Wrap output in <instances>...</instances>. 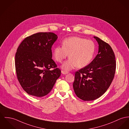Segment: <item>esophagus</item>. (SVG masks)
<instances>
[{
  "mask_svg": "<svg viewBox=\"0 0 129 129\" xmlns=\"http://www.w3.org/2000/svg\"><path fill=\"white\" fill-rule=\"evenodd\" d=\"M61 73H62V74H64V75H66V74H68L69 72H67V71H63V70H62V71H61Z\"/></svg>",
  "mask_w": 129,
  "mask_h": 129,
  "instance_id": "1",
  "label": "esophagus"
}]
</instances>
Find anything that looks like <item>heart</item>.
<instances>
[{
  "label": "heart",
  "instance_id": "1",
  "mask_svg": "<svg viewBox=\"0 0 129 129\" xmlns=\"http://www.w3.org/2000/svg\"><path fill=\"white\" fill-rule=\"evenodd\" d=\"M95 50V44L92 41L74 36L63 40L62 46L56 47L53 55L57 62L62 63L69 53V59L63 64L61 68L69 71L77 66L81 68L88 65L94 57Z\"/></svg>",
  "mask_w": 129,
  "mask_h": 129
}]
</instances>
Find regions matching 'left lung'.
<instances>
[{"label": "left lung", "mask_w": 129, "mask_h": 129, "mask_svg": "<svg viewBox=\"0 0 129 129\" xmlns=\"http://www.w3.org/2000/svg\"><path fill=\"white\" fill-rule=\"evenodd\" d=\"M99 44L98 53L88 65L75 73L73 88L75 94L85 101L102 96L109 88L114 77L116 61L109 44L94 36Z\"/></svg>", "instance_id": "1"}]
</instances>
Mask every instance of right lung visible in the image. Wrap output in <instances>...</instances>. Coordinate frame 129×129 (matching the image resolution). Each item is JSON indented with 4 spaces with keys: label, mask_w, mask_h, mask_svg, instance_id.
Listing matches in <instances>:
<instances>
[{
    "label": "right lung",
    "mask_w": 129,
    "mask_h": 129,
    "mask_svg": "<svg viewBox=\"0 0 129 129\" xmlns=\"http://www.w3.org/2000/svg\"><path fill=\"white\" fill-rule=\"evenodd\" d=\"M57 38L52 32H39L25 38L19 46L16 71L21 86L29 95L46 96L60 76L61 70L52 59L51 47Z\"/></svg>",
    "instance_id": "right-lung-1"
}]
</instances>
